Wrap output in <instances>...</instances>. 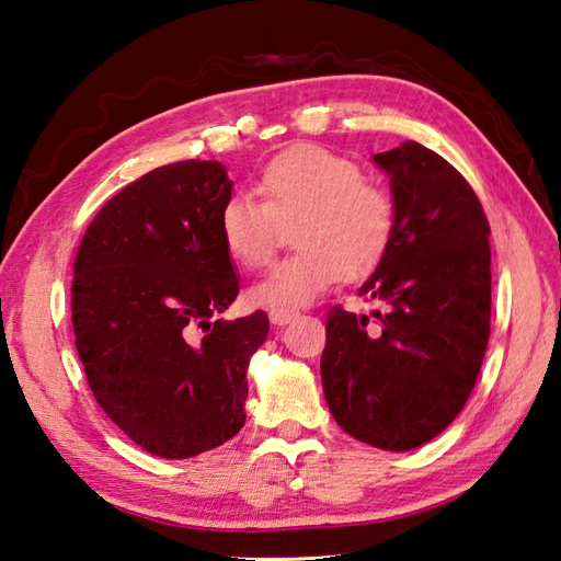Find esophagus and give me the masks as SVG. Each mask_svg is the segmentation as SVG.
Wrapping results in <instances>:
<instances>
[{
	"label": "esophagus",
	"instance_id": "esophagus-1",
	"mask_svg": "<svg viewBox=\"0 0 561 561\" xmlns=\"http://www.w3.org/2000/svg\"><path fill=\"white\" fill-rule=\"evenodd\" d=\"M297 317H300V312H295V309H271L268 312L271 323H276V327H285V323H290Z\"/></svg>",
	"mask_w": 561,
	"mask_h": 561
}]
</instances>
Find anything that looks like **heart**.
Masks as SVG:
<instances>
[{"instance_id":"heart-1","label":"heart","mask_w":561,"mask_h":561,"mask_svg":"<svg viewBox=\"0 0 561 561\" xmlns=\"http://www.w3.org/2000/svg\"><path fill=\"white\" fill-rule=\"evenodd\" d=\"M363 178L355 160L302 144L261 168V202L238 194L220 206L222 247L244 268L268 264L283 226L295 222L293 242L300 249L254 285L259 305H312L343 276L359 280L381 264L393 240L396 208L381 186Z\"/></svg>"}]
</instances>
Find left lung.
<instances>
[{"mask_svg": "<svg viewBox=\"0 0 561 561\" xmlns=\"http://www.w3.org/2000/svg\"><path fill=\"white\" fill-rule=\"evenodd\" d=\"M396 228L359 295L367 314L331 307L321 355L323 396L351 437L386 451L432 442L463 410L490 341V222L460 172L403 141L377 153Z\"/></svg>", "mask_w": 561, "mask_h": 561, "instance_id": "obj_1", "label": "left lung"}]
</instances>
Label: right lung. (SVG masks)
Masks as SVG:
<instances>
[{
	"label": "right lung",
	"mask_w": 561,
	"mask_h": 561,
	"mask_svg": "<svg viewBox=\"0 0 561 561\" xmlns=\"http://www.w3.org/2000/svg\"><path fill=\"white\" fill-rule=\"evenodd\" d=\"M232 180L218 160L146 172L98 210L73 259L77 353L105 415L148 454L192 458L244 425L266 312L216 319L240 278L218 232Z\"/></svg>",
	"instance_id": "1"
}]
</instances>
